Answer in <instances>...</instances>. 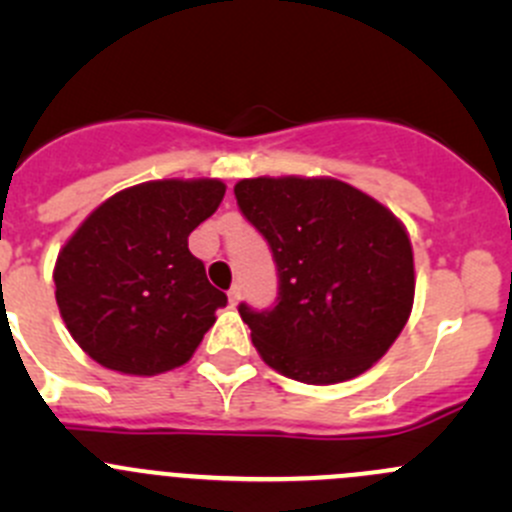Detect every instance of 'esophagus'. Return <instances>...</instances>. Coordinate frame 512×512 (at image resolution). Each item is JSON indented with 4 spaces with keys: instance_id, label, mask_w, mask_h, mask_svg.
I'll list each match as a JSON object with an SVG mask.
<instances>
[{
    "instance_id": "obj_1",
    "label": "esophagus",
    "mask_w": 512,
    "mask_h": 512,
    "mask_svg": "<svg viewBox=\"0 0 512 512\" xmlns=\"http://www.w3.org/2000/svg\"><path fill=\"white\" fill-rule=\"evenodd\" d=\"M227 297H230V304H237L242 299V287L240 285H232L230 292H227Z\"/></svg>"
}]
</instances>
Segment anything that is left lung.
Here are the masks:
<instances>
[{
    "mask_svg": "<svg viewBox=\"0 0 512 512\" xmlns=\"http://www.w3.org/2000/svg\"><path fill=\"white\" fill-rule=\"evenodd\" d=\"M235 198L277 267L275 304L237 307L265 364L304 384L364 374L389 352L414 304L404 225L332 178L240 180Z\"/></svg>",
    "mask_w": 512,
    "mask_h": 512,
    "instance_id": "8db88e82",
    "label": "left lung"
}]
</instances>
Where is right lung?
Listing matches in <instances>:
<instances>
[{
	"instance_id": "1",
	"label": "right lung",
	"mask_w": 512,
	"mask_h": 512,
	"mask_svg": "<svg viewBox=\"0 0 512 512\" xmlns=\"http://www.w3.org/2000/svg\"><path fill=\"white\" fill-rule=\"evenodd\" d=\"M223 195L220 180H153L108 198L74 232L56 260V304L91 359L153 376L193 356L227 297L188 235Z\"/></svg>"
}]
</instances>
